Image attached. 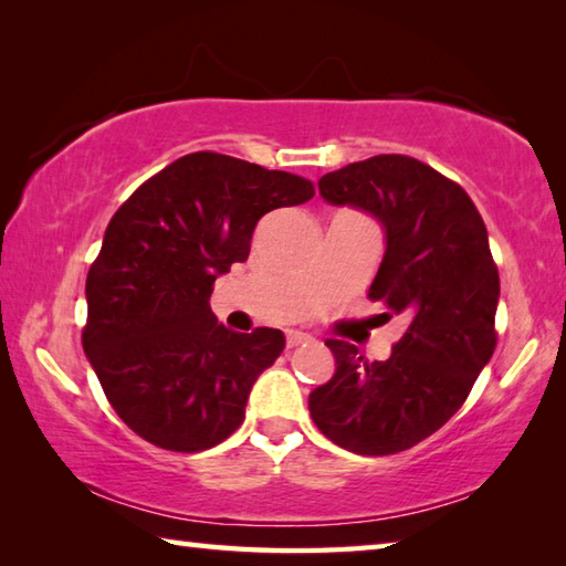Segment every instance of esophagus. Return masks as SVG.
Returning <instances> with one entry per match:
<instances>
[{"label":"esophagus","mask_w":566,"mask_h":566,"mask_svg":"<svg viewBox=\"0 0 566 566\" xmlns=\"http://www.w3.org/2000/svg\"><path fill=\"white\" fill-rule=\"evenodd\" d=\"M304 342H312V337L306 332L292 329L290 334H286V347H296V344H304Z\"/></svg>","instance_id":"34e87169"}]
</instances>
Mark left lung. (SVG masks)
I'll return each mask as SVG.
<instances>
[{
	"label": "left lung",
	"mask_w": 566,
	"mask_h": 566,
	"mask_svg": "<svg viewBox=\"0 0 566 566\" xmlns=\"http://www.w3.org/2000/svg\"><path fill=\"white\" fill-rule=\"evenodd\" d=\"M332 205L387 229L369 296L409 327L385 361L327 339L337 369L310 395L319 432L349 452L397 454L444 427L496 347V272L482 214L454 179L407 155H377L319 179Z\"/></svg>",
	"instance_id": "1"
}]
</instances>
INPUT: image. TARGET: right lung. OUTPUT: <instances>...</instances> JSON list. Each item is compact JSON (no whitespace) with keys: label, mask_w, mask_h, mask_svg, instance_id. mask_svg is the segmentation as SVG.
<instances>
[{"label":"right lung","mask_w":566,"mask_h":566,"mask_svg":"<svg viewBox=\"0 0 566 566\" xmlns=\"http://www.w3.org/2000/svg\"><path fill=\"white\" fill-rule=\"evenodd\" d=\"M314 197L310 179L191 151L114 212L87 274V352L112 409L169 452H202L244 421L249 389L284 349L280 329L239 334L209 306L249 256L254 227Z\"/></svg>","instance_id":"obj_1"}]
</instances>
